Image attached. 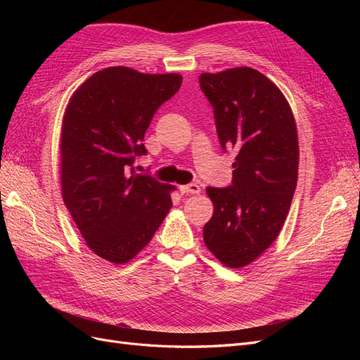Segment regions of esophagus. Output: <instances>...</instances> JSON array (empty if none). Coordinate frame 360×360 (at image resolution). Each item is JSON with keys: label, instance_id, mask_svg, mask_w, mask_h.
Here are the masks:
<instances>
[{"label": "esophagus", "instance_id": "34e87169", "mask_svg": "<svg viewBox=\"0 0 360 360\" xmlns=\"http://www.w3.org/2000/svg\"><path fill=\"white\" fill-rule=\"evenodd\" d=\"M180 192L181 193H191V195H197L201 192V188L198 183H191V184H183L180 186Z\"/></svg>", "mask_w": 360, "mask_h": 360}]
</instances>
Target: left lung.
<instances>
[{
	"label": "left lung",
	"instance_id": "8db88e82",
	"mask_svg": "<svg viewBox=\"0 0 360 360\" xmlns=\"http://www.w3.org/2000/svg\"><path fill=\"white\" fill-rule=\"evenodd\" d=\"M200 86L224 151L237 153L231 186L205 189L214 209L204 243L226 267H243L276 240L287 219L299 169L296 122L285 96L255 69L202 73Z\"/></svg>",
	"mask_w": 360,
	"mask_h": 360
}]
</instances>
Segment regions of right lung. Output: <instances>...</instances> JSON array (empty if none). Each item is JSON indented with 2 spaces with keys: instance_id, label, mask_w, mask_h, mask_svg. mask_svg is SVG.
I'll return each instance as SVG.
<instances>
[{
  "instance_id": "obj_1",
  "label": "right lung",
  "mask_w": 360,
  "mask_h": 360,
  "mask_svg": "<svg viewBox=\"0 0 360 360\" xmlns=\"http://www.w3.org/2000/svg\"><path fill=\"white\" fill-rule=\"evenodd\" d=\"M179 73L114 66L73 93L61 127V195L96 255L124 264L148 245L176 186L135 172L158 108L180 89Z\"/></svg>"
}]
</instances>
